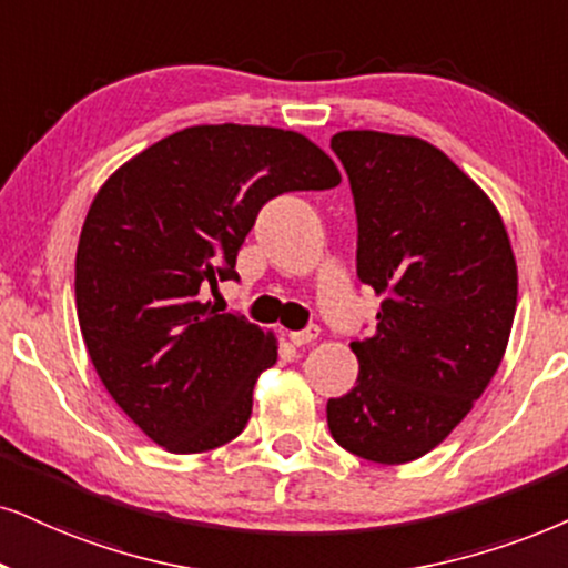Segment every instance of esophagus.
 <instances>
[{
	"mask_svg": "<svg viewBox=\"0 0 568 568\" xmlns=\"http://www.w3.org/2000/svg\"><path fill=\"white\" fill-rule=\"evenodd\" d=\"M317 335H320V327L317 325H308L306 329H296V333H291L288 337H291L293 346H308V343L317 341Z\"/></svg>",
	"mask_w": 568,
	"mask_h": 568,
	"instance_id": "1",
	"label": "esophagus"
}]
</instances>
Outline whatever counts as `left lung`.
Segmentation results:
<instances>
[{
	"instance_id": "left-lung-1",
	"label": "left lung",
	"mask_w": 568,
	"mask_h": 568,
	"mask_svg": "<svg viewBox=\"0 0 568 568\" xmlns=\"http://www.w3.org/2000/svg\"><path fill=\"white\" fill-rule=\"evenodd\" d=\"M356 206V275L383 296L351 343L358 377L327 400L335 443L375 464L429 454L506 354L516 260L493 201L433 143L343 131L329 141Z\"/></svg>"
}]
</instances>
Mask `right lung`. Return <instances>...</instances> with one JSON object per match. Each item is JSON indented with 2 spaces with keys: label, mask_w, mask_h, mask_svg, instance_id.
<instances>
[{
  "label": "right lung",
  "mask_w": 568,
  "mask_h": 568,
  "mask_svg": "<svg viewBox=\"0 0 568 568\" xmlns=\"http://www.w3.org/2000/svg\"><path fill=\"white\" fill-rule=\"evenodd\" d=\"M337 183L306 135L225 123L156 141L99 189L75 254L78 322L114 404L156 445L201 454L243 433L275 337L199 291L239 280L270 199Z\"/></svg>",
  "instance_id": "right-lung-1"
}]
</instances>
